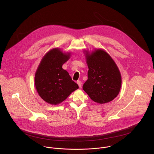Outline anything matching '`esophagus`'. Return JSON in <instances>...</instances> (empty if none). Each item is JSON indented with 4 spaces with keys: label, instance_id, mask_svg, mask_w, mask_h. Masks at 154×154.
Here are the masks:
<instances>
[{
    "label": "esophagus",
    "instance_id": "34e87169",
    "mask_svg": "<svg viewBox=\"0 0 154 154\" xmlns=\"http://www.w3.org/2000/svg\"><path fill=\"white\" fill-rule=\"evenodd\" d=\"M77 84H78V85H79V86L80 87V88H81L82 87V82L81 81H80V80H78L77 81Z\"/></svg>",
    "mask_w": 154,
    "mask_h": 154
}]
</instances>
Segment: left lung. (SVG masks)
Returning a JSON list of instances; mask_svg holds the SVG:
<instances>
[{"label":"left lung","mask_w":154,"mask_h":154,"mask_svg":"<svg viewBox=\"0 0 154 154\" xmlns=\"http://www.w3.org/2000/svg\"><path fill=\"white\" fill-rule=\"evenodd\" d=\"M88 67V80L83 90L94 102L103 104L118 95L122 83L121 75L113 59L101 49L89 52L84 51Z\"/></svg>","instance_id":"obj_1"}]
</instances>
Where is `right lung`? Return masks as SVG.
<instances>
[{"label":"right lung","mask_w":154,"mask_h":154,"mask_svg":"<svg viewBox=\"0 0 154 154\" xmlns=\"http://www.w3.org/2000/svg\"><path fill=\"white\" fill-rule=\"evenodd\" d=\"M70 56V52L65 53L59 48H54L42 57L36 69V91L41 99L49 104L60 103L79 88L69 73L62 68Z\"/></svg>","instance_id":"obj_1"}]
</instances>
